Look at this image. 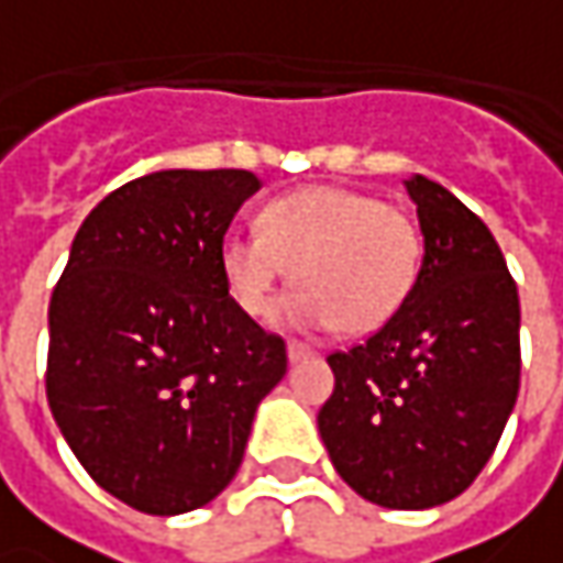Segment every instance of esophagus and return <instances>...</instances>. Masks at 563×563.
Listing matches in <instances>:
<instances>
[{"label":"esophagus","mask_w":563,"mask_h":563,"mask_svg":"<svg viewBox=\"0 0 563 563\" xmlns=\"http://www.w3.org/2000/svg\"><path fill=\"white\" fill-rule=\"evenodd\" d=\"M286 353H289V362H306L314 355V350L308 346V343H299V340H289L286 343Z\"/></svg>","instance_id":"esophagus-1"}]
</instances>
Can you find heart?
Here are the masks:
<instances>
[{"instance_id":"obj_1","label":"heart","mask_w":563,"mask_h":563,"mask_svg":"<svg viewBox=\"0 0 563 563\" xmlns=\"http://www.w3.org/2000/svg\"><path fill=\"white\" fill-rule=\"evenodd\" d=\"M422 235L394 205L336 185H311L267 201L257 235L220 245V271L233 302L252 318L271 314L292 271L299 286L280 306L292 328L368 333L404 306L419 277Z\"/></svg>"}]
</instances>
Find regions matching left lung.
I'll return each instance as SVG.
<instances>
[{
  "label": "left lung",
  "instance_id": "left-lung-1",
  "mask_svg": "<svg viewBox=\"0 0 563 563\" xmlns=\"http://www.w3.org/2000/svg\"><path fill=\"white\" fill-rule=\"evenodd\" d=\"M426 255L406 302L365 343L330 353L318 431L365 501L426 510L463 495L520 390V296L488 227L444 185L406 179Z\"/></svg>",
  "mask_w": 563,
  "mask_h": 563
}]
</instances>
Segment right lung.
I'll return each instance as SVG.
<instances>
[{"label": "right lung", "instance_id": "obj_1", "mask_svg": "<svg viewBox=\"0 0 563 563\" xmlns=\"http://www.w3.org/2000/svg\"><path fill=\"white\" fill-rule=\"evenodd\" d=\"M249 169H163L87 213L49 299L46 400L87 476L154 517L239 473L286 343L235 306L220 245Z\"/></svg>", "mask_w": 563, "mask_h": 563}]
</instances>
